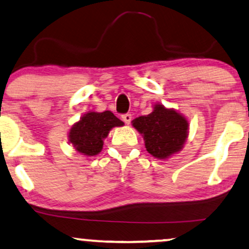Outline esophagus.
Segmentation results:
<instances>
[{
  "label": "esophagus",
  "instance_id": "34e87169",
  "mask_svg": "<svg viewBox=\"0 0 249 249\" xmlns=\"http://www.w3.org/2000/svg\"><path fill=\"white\" fill-rule=\"evenodd\" d=\"M123 121L125 122V124L128 125L131 123V121H132V116L130 115V113H125V115H123Z\"/></svg>",
  "mask_w": 249,
  "mask_h": 249
}]
</instances>
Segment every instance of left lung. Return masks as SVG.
<instances>
[{
	"label": "left lung",
	"mask_w": 249,
	"mask_h": 249,
	"mask_svg": "<svg viewBox=\"0 0 249 249\" xmlns=\"http://www.w3.org/2000/svg\"><path fill=\"white\" fill-rule=\"evenodd\" d=\"M132 126L142 136L146 151L160 160L182 151L189 136L185 116L161 103L154 104L148 115L133 119Z\"/></svg>",
	"instance_id": "left-lung-1"
}]
</instances>
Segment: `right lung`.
<instances>
[{"label":"right lung","instance_id":"obj_1","mask_svg":"<svg viewBox=\"0 0 249 249\" xmlns=\"http://www.w3.org/2000/svg\"><path fill=\"white\" fill-rule=\"evenodd\" d=\"M123 125L124 123L111 111H88L71 125L68 140L80 154L95 157L103 149V140L110 131Z\"/></svg>","mask_w":249,"mask_h":249}]
</instances>
